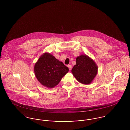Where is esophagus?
<instances>
[{
  "label": "esophagus",
  "mask_w": 130,
  "mask_h": 130,
  "mask_svg": "<svg viewBox=\"0 0 130 130\" xmlns=\"http://www.w3.org/2000/svg\"><path fill=\"white\" fill-rule=\"evenodd\" d=\"M67 66H68V67L69 68V70H71L72 69V66L71 65H68Z\"/></svg>",
  "instance_id": "esophagus-1"
}]
</instances>
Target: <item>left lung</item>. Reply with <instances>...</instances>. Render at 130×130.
Masks as SVG:
<instances>
[{"instance_id":"obj_1","label":"left lung","mask_w":130,"mask_h":130,"mask_svg":"<svg viewBox=\"0 0 130 130\" xmlns=\"http://www.w3.org/2000/svg\"><path fill=\"white\" fill-rule=\"evenodd\" d=\"M98 67L88 56L82 55L76 58V64L72 73L76 80L83 84L92 83L98 74Z\"/></svg>"}]
</instances>
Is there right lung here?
Here are the masks:
<instances>
[{
  "label": "right lung",
  "mask_w": 130,
  "mask_h": 130,
  "mask_svg": "<svg viewBox=\"0 0 130 130\" xmlns=\"http://www.w3.org/2000/svg\"><path fill=\"white\" fill-rule=\"evenodd\" d=\"M69 72V68L48 53L39 58L34 67L38 81L44 86L52 88L56 86Z\"/></svg>",
  "instance_id": "right-lung-1"
}]
</instances>
